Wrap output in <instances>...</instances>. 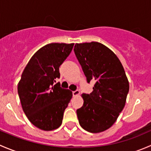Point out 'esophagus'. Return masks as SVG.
Masks as SVG:
<instances>
[{
  "label": "esophagus",
  "instance_id": "esophagus-1",
  "mask_svg": "<svg viewBox=\"0 0 151 151\" xmlns=\"http://www.w3.org/2000/svg\"><path fill=\"white\" fill-rule=\"evenodd\" d=\"M72 94H73V96H78L79 94H80V91H79L78 90H77V91H74L72 92Z\"/></svg>",
  "mask_w": 151,
  "mask_h": 151
}]
</instances>
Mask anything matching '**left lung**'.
<instances>
[{"mask_svg":"<svg viewBox=\"0 0 151 151\" xmlns=\"http://www.w3.org/2000/svg\"><path fill=\"white\" fill-rule=\"evenodd\" d=\"M74 52L87 83L96 81L92 93L82 95L84 103L77 109L79 123L91 133L104 132L126 104L129 85L124 68L115 53L99 42L76 44Z\"/></svg>","mask_w":151,"mask_h":151,"instance_id":"left-lung-1","label":"left lung"}]
</instances>
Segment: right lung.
<instances>
[{"instance_id":"1","label":"right lung","mask_w":151,"mask_h":151,"mask_svg":"<svg viewBox=\"0 0 151 151\" xmlns=\"http://www.w3.org/2000/svg\"><path fill=\"white\" fill-rule=\"evenodd\" d=\"M74 44L52 43L38 50L29 60L18 84L22 109L32 124L45 131L61 125L63 112L72 93L55 83L60 78L59 67Z\"/></svg>"}]
</instances>
